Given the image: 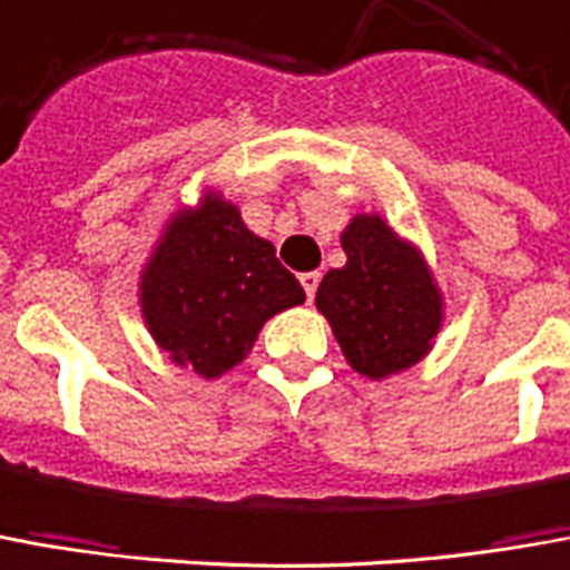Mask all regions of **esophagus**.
<instances>
[{"label":"esophagus","mask_w":570,"mask_h":570,"mask_svg":"<svg viewBox=\"0 0 570 570\" xmlns=\"http://www.w3.org/2000/svg\"><path fill=\"white\" fill-rule=\"evenodd\" d=\"M298 284H302V289H305V296H308V302H312L314 293H317V284H321V274H317V272L298 274Z\"/></svg>","instance_id":"obj_1"}]
</instances>
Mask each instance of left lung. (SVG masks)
Returning a JSON list of instances; mask_svg holds the SVG:
<instances>
[{
	"label": "left lung",
	"instance_id": "8db88e82",
	"mask_svg": "<svg viewBox=\"0 0 570 570\" xmlns=\"http://www.w3.org/2000/svg\"><path fill=\"white\" fill-rule=\"evenodd\" d=\"M348 262L317 286L342 354L357 373L382 380L413 367L441 326V293L423 256L380 216H357L342 234Z\"/></svg>",
	"mask_w": 570,
	"mask_h": 570
}]
</instances>
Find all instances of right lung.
<instances>
[{"instance_id": "right-lung-1", "label": "right lung", "mask_w": 570, "mask_h": 570, "mask_svg": "<svg viewBox=\"0 0 570 570\" xmlns=\"http://www.w3.org/2000/svg\"><path fill=\"white\" fill-rule=\"evenodd\" d=\"M302 302L305 289L274 246L213 194L169 222L141 277L150 336L175 364L206 380L240 364L262 324Z\"/></svg>"}]
</instances>
